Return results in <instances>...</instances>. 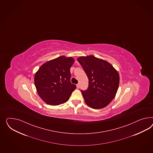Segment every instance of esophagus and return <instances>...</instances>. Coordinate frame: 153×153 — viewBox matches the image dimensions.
I'll return each instance as SVG.
<instances>
[{
	"label": "esophagus",
	"instance_id": "obj_1",
	"mask_svg": "<svg viewBox=\"0 0 153 153\" xmlns=\"http://www.w3.org/2000/svg\"><path fill=\"white\" fill-rule=\"evenodd\" d=\"M76 88H77L78 89L79 88V84H76Z\"/></svg>",
	"mask_w": 153,
	"mask_h": 153
}]
</instances>
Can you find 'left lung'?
Instances as JSON below:
<instances>
[{
    "instance_id": "8db88e82",
    "label": "left lung",
    "mask_w": 153,
    "mask_h": 153,
    "mask_svg": "<svg viewBox=\"0 0 153 153\" xmlns=\"http://www.w3.org/2000/svg\"><path fill=\"white\" fill-rule=\"evenodd\" d=\"M77 60L89 80L88 88L82 93L85 103L93 109H101L114 100L118 90V71L108 61L93 55L80 56Z\"/></svg>"
}]
</instances>
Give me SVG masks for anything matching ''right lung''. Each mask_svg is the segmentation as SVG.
Instances as JSON below:
<instances>
[{
  "mask_svg": "<svg viewBox=\"0 0 153 153\" xmlns=\"http://www.w3.org/2000/svg\"><path fill=\"white\" fill-rule=\"evenodd\" d=\"M74 59L64 56L45 62L35 73V87L46 104L58 105L65 103L76 88L70 82V69Z\"/></svg>",
  "mask_w": 153,
  "mask_h": 153,
  "instance_id": "add662e5",
  "label": "right lung"
}]
</instances>
